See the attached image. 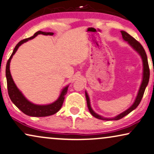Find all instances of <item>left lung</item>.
<instances>
[{"instance_id":"8db88e82","label":"left lung","mask_w":154,"mask_h":154,"mask_svg":"<svg viewBox=\"0 0 154 154\" xmlns=\"http://www.w3.org/2000/svg\"><path fill=\"white\" fill-rule=\"evenodd\" d=\"M122 35V38L124 41L127 42L128 44L133 49L135 50L136 52H137L138 54H139L140 57H141L142 60V63H143V76H142V81L141 83V85H140L139 91H138L137 97H136L135 100L133 103V104L130 106L129 108H128L127 109L124 111L121 114H118L117 116H114V117H104V116L100 115V114H97L96 112H94V110L92 109L91 106L90 104V100H89V95L87 94V91H85V97H86L87 100V106H88L89 111L90 112L91 114L93 116H94L95 118L99 119L101 120H104V121H112V120H119L120 119L124 117V116L129 114L130 112H131L132 111L135 109L136 108L139 106V103L141 102L142 97L143 96V94H144V91L146 89V87H147L148 84H149V77H150V71H149V63H148V59L146 54V52L143 48L142 47L141 44L139 43L137 40H136L133 37H131L129 34H128L127 32H125V31L122 30L121 31Z\"/></svg>"}]
</instances>
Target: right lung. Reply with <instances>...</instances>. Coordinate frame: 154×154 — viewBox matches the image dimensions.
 <instances>
[{
	"label": "right lung",
	"instance_id": "right-lung-1",
	"mask_svg": "<svg viewBox=\"0 0 154 154\" xmlns=\"http://www.w3.org/2000/svg\"><path fill=\"white\" fill-rule=\"evenodd\" d=\"M40 34L44 35H54L53 32H42V31H38V32L34 34L33 36L21 40L15 47L12 54L10 57L9 60H8L6 64V68H5V76H6L7 79L8 91L10 99L12 101L13 104L20 111H22L25 114L30 116H35V117L48 116L53 115L55 113H57L61 109L62 106H63L64 100H65V96L67 94L68 87H69V85H67V86L64 87L62 89L57 100L54 101V102L51 103V104L41 105L34 104V103L30 102L23 95L22 91L17 88L16 85H15L14 81H13L12 76H11V71H10V63H11L13 56L14 55L17 49H18V48L21 45L24 43V42L28 41V40H32V39L35 38L37 35H38Z\"/></svg>",
	"mask_w": 154,
	"mask_h": 154
}]
</instances>
